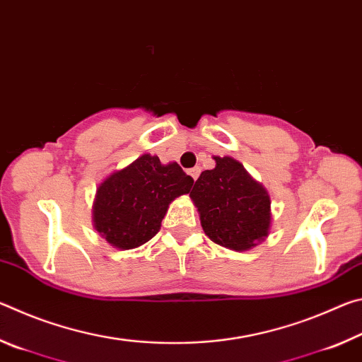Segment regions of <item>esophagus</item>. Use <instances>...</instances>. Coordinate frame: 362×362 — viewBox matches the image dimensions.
<instances>
[{
	"label": "esophagus",
	"mask_w": 362,
	"mask_h": 362,
	"mask_svg": "<svg viewBox=\"0 0 362 362\" xmlns=\"http://www.w3.org/2000/svg\"><path fill=\"white\" fill-rule=\"evenodd\" d=\"M199 173H201V169H199V168H193V169H189V170H188V174L192 175V179H193V180L198 179Z\"/></svg>",
	"instance_id": "34e87169"
}]
</instances>
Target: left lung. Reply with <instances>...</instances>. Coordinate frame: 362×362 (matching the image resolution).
<instances>
[{
    "label": "left lung",
    "instance_id": "1",
    "mask_svg": "<svg viewBox=\"0 0 362 362\" xmlns=\"http://www.w3.org/2000/svg\"><path fill=\"white\" fill-rule=\"evenodd\" d=\"M216 168L203 170L189 193L201 226L218 246L244 252L265 241L272 228V199L240 161L214 156Z\"/></svg>",
    "mask_w": 362,
    "mask_h": 362
}]
</instances>
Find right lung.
Returning <instances> with one entry per match:
<instances>
[{"label":"right lung","instance_id":"obj_1","mask_svg":"<svg viewBox=\"0 0 362 362\" xmlns=\"http://www.w3.org/2000/svg\"><path fill=\"white\" fill-rule=\"evenodd\" d=\"M193 179L177 163L163 164L150 153L115 170L97 187L93 225L119 250L140 247L159 231L169 204L189 193Z\"/></svg>","mask_w":362,"mask_h":362}]
</instances>
